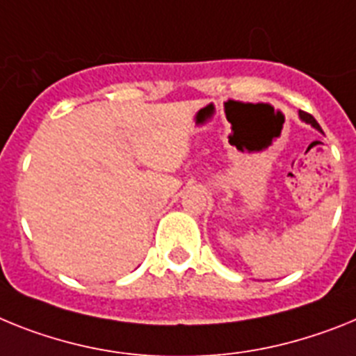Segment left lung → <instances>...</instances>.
Segmentation results:
<instances>
[{"label":"left lung","instance_id":"8db88e82","mask_svg":"<svg viewBox=\"0 0 356 356\" xmlns=\"http://www.w3.org/2000/svg\"><path fill=\"white\" fill-rule=\"evenodd\" d=\"M299 118H301L305 123H308V125L314 127V129H317V131H319V132H323L321 125L317 122H315V118H314V116H312V114L305 113V111H299Z\"/></svg>","mask_w":356,"mask_h":356}]
</instances>
